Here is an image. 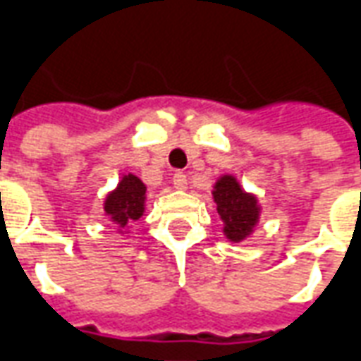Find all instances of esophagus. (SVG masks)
I'll list each match as a JSON object with an SVG mask.
<instances>
[{"label":"esophagus","mask_w":361,"mask_h":361,"mask_svg":"<svg viewBox=\"0 0 361 361\" xmlns=\"http://www.w3.org/2000/svg\"><path fill=\"white\" fill-rule=\"evenodd\" d=\"M173 185H175V188H178V190H185L186 186H188V178H186L185 173L176 171L175 176H173Z\"/></svg>","instance_id":"1"}]
</instances>
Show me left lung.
I'll return each instance as SVG.
<instances>
[{
  "mask_svg": "<svg viewBox=\"0 0 361 361\" xmlns=\"http://www.w3.org/2000/svg\"><path fill=\"white\" fill-rule=\"evenodd\" d=\"M214 200L217 204V214L224 219V233L231 241H243L249 237L252 227L258 221L257 198L243 190L233 176H221L216 183Z\"/></svg>",
  "mask_w": 361,
  "mask_h": 361,
  "instance_id": "obj_1",
  "label": "left lung"
}]
</instances>
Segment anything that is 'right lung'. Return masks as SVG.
<instances>
[{"label": "right lung", "instance_id": "right-lung-1", "mask_svg": "<svg viewBox=\"0 0 361 361\" xmlns=\"http://www.w3.org/2000/svg\"><path fill=\"white\" fill-rule=\"evenodd\" d=\"M145 185L135 175H126L122 178L118 188L104 202V212L111 216L114 224L126 227L144 214Z\"/></svg>", "mask_w": 361, "mask_h": 361}]
</instances>
